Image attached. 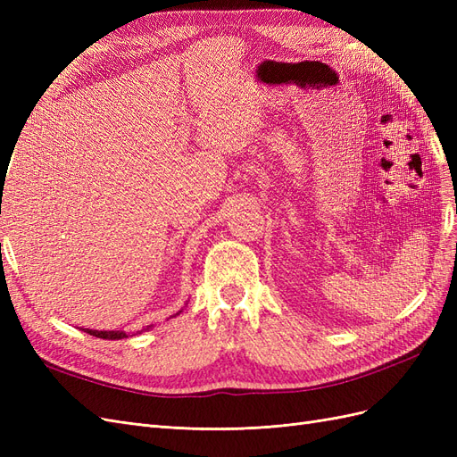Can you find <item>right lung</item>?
<instances>
[{"instance_id":"1","label":"right lung","mask_w":457,"mask_h":457,"mask_svg":"<svg viewBox=\"0 0 457 457\" xmlns=\"http://www.w3.org/2000/svg\"><path fill=\"white\" fill-rule=\"evenodd\" d=\"M179 312H181V311H179ZM146 328H150V326H146ZM87 334L95 336V337H101V339H121V337H126V331H96V329H87Z\"/></svg>"}]
</instances>
